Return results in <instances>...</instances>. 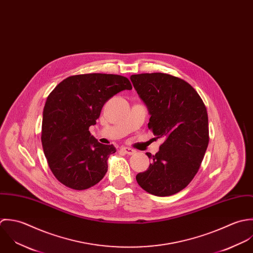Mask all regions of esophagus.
Here are the masks:
<instances>
[{
  "label": "esophagus",
  "mask_w": 253,
  "mask_h": 253,
  "mask_svg": "<svg viewBox=\"0 0 253 253\" xmlns=\"http://www.w3.org/2000/svg\"><path fill=\"white\" fill-rule=\"evenodd\" d=\"M120 150H121V152H124L125 154H129V155H132V154H134L136 152L133 149L127 148V147H122Z\"/></svg>",
  "instance_id": "obj_1"
}]
</instances>
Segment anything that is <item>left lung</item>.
<instances>
[{
  "label": "left lung",
  "instance_id": "8db88e82",
  "mask_svg": "<svg viewBox=\"0 0 253 253\" xmlns=\"http://www.w3.org/2000/svg\"><path fill=\"white\" fill-rule=\"evenodd\" d=\"M151 115L148 124L156 139L163 140L152 155L148 170L137 174L146 192L168 197L185 189L199 171L206 152L208 116L197 91L186 81L165 73H142L130 77Z\"/></svg>",
  "mask_w": 253,
  "mask_h": 253
}]
</instances>
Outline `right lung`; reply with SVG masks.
Instances as JSON below:
<instances>
[{
  "instance_id": "add662e5",
  "label": "right lung",
  "mask_w": 253,
  "mask_h": 253,
  "mask_svg": "<svg viewBox=\"0 0 253 253\" xmlns=\"http://www.w3.org/2000/svg\"><path fill=\"white\" fill-rule=\"evenodd\" d=\"M120 75L91 73L67 77L49 95L44 106L42 146L50 169L64 186L86 190L107 171V159L116 152L91 135L103 104L117 93L131 90Z\"/></svg>"
}]
</instances>
